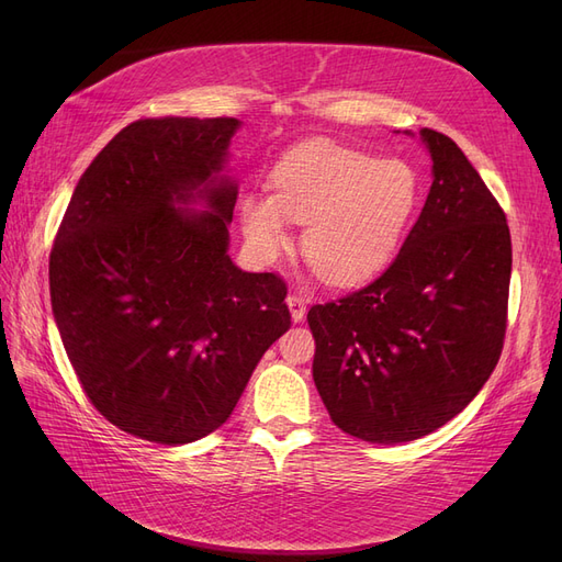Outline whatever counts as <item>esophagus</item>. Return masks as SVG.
I'll use <instances>...</instances> for the list:
<instances>
[{
	"label": "esophagus",
	"instance_id": "34e87169",
	"mask_svg": "<svg viewBox=\"0 0 562 562\" xmlns=\"http://www.w3.org/2000/svg\"><path fill=\"white\" fill-rule=\"evenodd\" d=\"M285 304H288V310H291V318H293L295 323L304 321V314H307V304H304V300H302V297H297V295H288Z\"/></svg>",
	"mask_w": 562,
	"mask_h": 562
}]
</instances>
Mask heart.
Instances as JSON below:
<instances>
[{"instance_id":"1","label":"heart","mask_w":562,"mask_h":562,"mask_svg":"<svg viewBox=\"0 0 562 562\" xmlns=\"http://www.w3.org/2000/svg\"><path fill=\"white\" fill-rule=\"evenodd\" d=\"M417 201L413 166L314 140L279 161L274 194L250 192L244 199L241 229L250 250L269 262L291 246V223L307 225L304 258L328 283L353 285L391 260Z\"/></svg>"}]
</instances>
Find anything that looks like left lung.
<instances>
[{
  "instance_id": "1",
  "label": "left lung",
  "mask_w": 562,
  "mask_h": 562,
  "mask_svg": "<svg viewBox=\"0 0 562 562\" xmlns=\"http://www.w3.org/2000/svg\"><path fill=\"white\" fill-rule=\"evenodd\" d=\"M419 140L434 180L396 260L307 314L314 384L330 419L380 446L422 438L462 413L495 370L506 330V215L448 135L422 128Z\"/></svg>"
}]
</instances>
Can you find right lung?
<instances>
[{
	"label": "right lung",
	"instance_id": "1",
	"mask_svg": "<svg viewBox=\"0 0 562 562\" xmlns=\"http://www.w3.org/2000/svg\"><path fill=\"white\" fill-rule=\"evenodd\" d=\"M239 119H140L79 178L48 260L50 310L98 413L184 446L223 427L291 328L285 283L229 258Z\"/></svg>",
	"mask_w": 562,
	"mask_h": 562
}]
</instances>
